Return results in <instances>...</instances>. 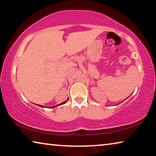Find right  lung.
<instances>
[{"mask_svg": "<svg viewBox=\"0 0 156 156\" xmlns=\"http://www.w3.org/2000/svg\"><path fill=\"white\" fill-rule=\"evenodd\" d=\"M68 99H69V98H67V100H65V102H62V103H60V104L58 105H55V106H53V107H49V108H54V107H58V106H60V105H63V104H65V103H66V102H67V101L68 100ZM38 105V106H39V107H44V106H43V105Z\"/></svg>", "mask_w": 156, "mask_h": 156, "instance_id": "add662e5", "label": "right lung"}]
</instances>
